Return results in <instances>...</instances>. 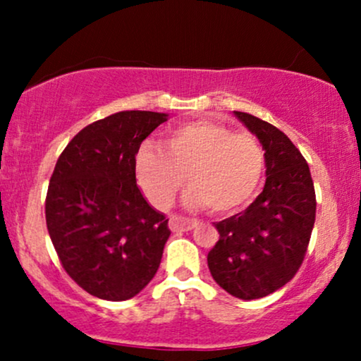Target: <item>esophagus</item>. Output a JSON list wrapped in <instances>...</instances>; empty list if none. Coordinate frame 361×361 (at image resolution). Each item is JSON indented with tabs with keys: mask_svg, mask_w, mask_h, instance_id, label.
Instances as JSON below:
<instances>
[{
	"mask_svg": "<svg viewBox=\"0 0 361 361\" xmlns=\"http://www.w3.org/2000/svg\"><path fill=\"white\" fill-rule=\"evenodd\" d=\"M197 221L195 219H186V217H178V215H173L169 219V229L173 233H186V231H192L193 227H197Z\"/></svg>",
	"mask_w": 361,
	"mask_h": 361,
	"instance_id": "1",
	"label": "esophagus"
}]
</instances>
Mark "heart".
I'll return each instance as SVG.
<instances>
[{
  "label": "heart",
  "mask_w": 361,
  "mask_h": 361,
  "mask_svg": "<svg viewBox=\"0 0 361 361\" xmlns=\"http://www.w3.org/2000/svg\"><path fill=\"white\" fill-rule=\"evenodd\" d=\"M164 147L144 142L134 157L137 183L156 209H169L186 180L193 186L186 202L215 214H233L258 193L264 152L247 132L193 120L166 130Z\"/></svg>",
  "instance_id": "heart-1"
}]
</instances>
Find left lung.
<instances>
[{
  "mask_svg": "<svg viewBox=\"0 0 361 361\" xmlns=\"http://www.w3.org/2000/svg\"><path fill=\"white\" fill-rule=\"evenodd\" d=\"M264 149L267 183L243 212L215 224L219 241L207 256L214 280L243 300L267 297L299 271L316 221L307 161L280 128L234 111Z\"/></svg>",
  "mask_w": 361,
  "mask_h": 361,
  "instance_id": "left-lung-1",
  "label": "left lung"
}]
</instances>
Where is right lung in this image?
Listing matches in <instances>:
<instances>
[{
  "label": "right lung",
  "mask_w": 361,
  "mask_h": 361,
  "mask_svg": "<svg viewBox=\"0 0 361 361\" xmlns=\"http://www.w3.org/2000/svg\"><path fill=\"white\" fill-rule=\"evenodd\" d=\"M166 114L127 110L78 132L57 159L45 198L62 268L103 300L132 299L154 279L169 234L135 183L134 157Z\"/></svg>",
  "instance_id": "right-lung-1"
}]
</instances>
